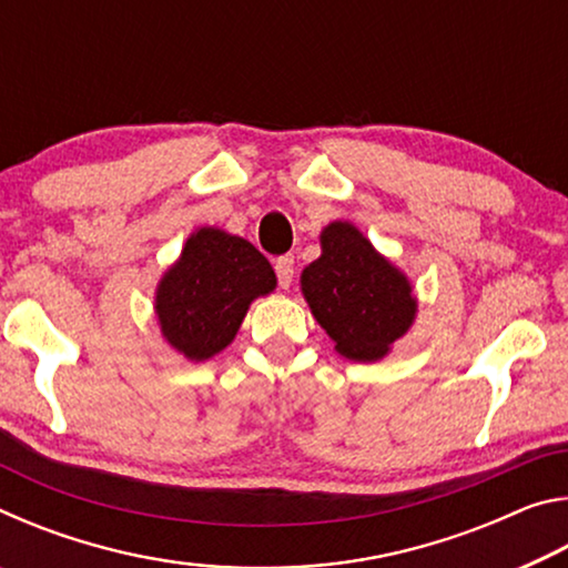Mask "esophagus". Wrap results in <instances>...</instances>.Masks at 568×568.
Instances as JSON below:
<instances>
[{"label":"esophagus","instance_id":"1","mask_svg":"<svg viewBox=\"0 0 568 568\" xmlns=\"http://www.w3.org/2000/svg\"><path fill=\"white\" fill-rule=\"evenodd\" d=\"M293 273H295L293 255H281V257H277V261H275V275H277V283H281V287H291Z\"/></svg>","mask_w":568,"mask_h":568}]
</instances>
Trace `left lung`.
Instances as JSON below:
<instances>
[{"instance_id": "left-lung-1", "label": "left lung", "mask_w": 568, "mask_h": 568, "mask_svg": "<svg viewBox=\"0 0 568 568\" xmlns=\"http://www.w3.org/2000/svg\"><path fill=\"white\" fill-rule=\"evenodd\" d=\"M321 250L301 275L313 318L343 358L381 361L416 321L408 277L343 220L323 227Z\"/></svg>"}]
</instances>
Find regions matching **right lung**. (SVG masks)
<instances>
[{"mask_svg":"<svg viewBox=\"0 0 568 568\" xmlns=\"http://www.w3.org/2000/svg\"><path fill=\"white\" fill-rule=\"evenodd\" d=\"M275 285L273 267L255 245L225 230L200 227L158 283L162 338L187 361L213 358L233 343L250 303Z\"/></svg>","mask_w":568,"mask_h":568,"instance_id":"obj_1","label":"right lung"}]
</instances>
